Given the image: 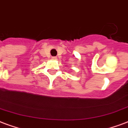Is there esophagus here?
<instances>
[{"mask_svg": "<svg viewBox=\"0 0 128 128\" xmlns=\"http://www.w3.org/2000/svg\"><path fill=\"white\" fill-rule=\"evenodd\" d=\"M52 59H53V60H56L57 58H56V57L54 56V57H52Z\"/></svg>", "mask_w": 128, "mask_h": 128, "instance_id": "obj_1", "label": "esophagus"}]
</instances>
